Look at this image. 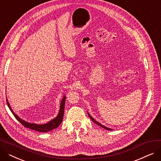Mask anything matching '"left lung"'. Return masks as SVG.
Masks as SVG:
<instances>
[{"instance_id": "8db88e82", "label": "left lung", "mask_w": 161, "mask_h": 161, "mask_svg": "<svg viewBox=\"0 0 161 161\" xmlns=\"http://www.w3.org/2000/svg\"><path fill=\"white\" fill-rule=\"evenodd\" d=\"M87 114H88V115H89V117H90V119L92 121H93L95 123H96L97 125H99V126H101V127H103V128H104V129H105L106 130H112L113 129H110V128H108V127H106V126H104V125H102V124H101V123H100L99 122H98L97 121H96L95 119H94V118L93 117H92L91 116V115L89 114V112H87Z\"/></svg>"}]
</instances>
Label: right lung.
Returning <instances> with one entry per match:
<instances>
[{
  "instance_id": "add662e5",
  "label": "right lung",
  "mask_w": 161,
  "mask_h": 161,
  "mask_svg": "<svg viewBox=\"0 0 161 161\" xmlns=\"http://www.w3.org/2000/svg\"><path fill=\"white\" fill-rule=\"evenodd\" d=\"M65 99H66V97L63 96V98L61 100V105H60V109H59V112L58 114L57 115V116L56 117H55L54 119H52L51 121H49V122H47V123H44V124H36V123H31L29 122H27L25 121V120H23L22 119L17 115L15 114L14 111L12 109V108L10 105L9 102L6 98V102H7V104L8 108H10V111L12 112V113L13 114V115H14V117L16 118L17 120L18 121H19L24 126L29 129H31L32 130H35L36 131H38L40 132H47L49 131L55 129H56L57 127L61 125V123H62L63 119V115H64V104H65Z\"/></svg>"
}]
</instances>
